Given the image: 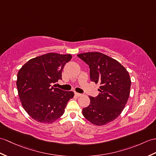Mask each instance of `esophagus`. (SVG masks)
<instances>
[{
    "label": "esophagus",
    "mask_w": 156,
    "mask_h": 156,
    "mask_svg": "<svg viewBox=\"0 0 156 156\" xmlns=\"http://www.w3.org/2000/svg\"><path fill=\"white\" fill-rule=\"evenodd\" d=\"M74 94H75V96H77V97H80V96H81L82 95V94H80V93H78V92H75Z\"/></svg>",
    "instance_id": "esophagus-1"
}]
</instances>
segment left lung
Here are the masks:
<instances>
[{"label":"left lung","mask_w":156,"mask_h":156,"mask_svg":"<svg viewBox=\"0 0 156 156\" xmlns=\"http://www.w3.org/2000/svg\"><path fill=\"white\" fill-rule=\"evenodd\" d=\"M77 56L89 66L91 81L100 84L99 94L89 96L90 103L83 108V115L93 124L106 125L121 114L128 102L131 86L128 72L116 60L101 52Z\"/></svg>","instance_id":"1"}]
</instances>
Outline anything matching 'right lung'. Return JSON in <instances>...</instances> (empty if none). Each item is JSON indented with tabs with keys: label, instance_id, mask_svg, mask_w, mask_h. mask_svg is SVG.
<instances>
[{
	"label": "right lung",
	"instance_id": "right-lung-1",
	"mask_svg": "<svg viewBox=\"0 0 156 156\" xmlns=\"http://www.w3.org/2000/svg\"><path fill=\"white\" fill-rule=\"evenodd\" d=\"M71 59L70 54H45L29 60L18 72L16 86L22 106L34 120L51 124L64 113L74 94L51 85L62 79V71Z\"/></svg>",
	"mask_w": 156,
	"mask_h": 156
}]
</instances>
